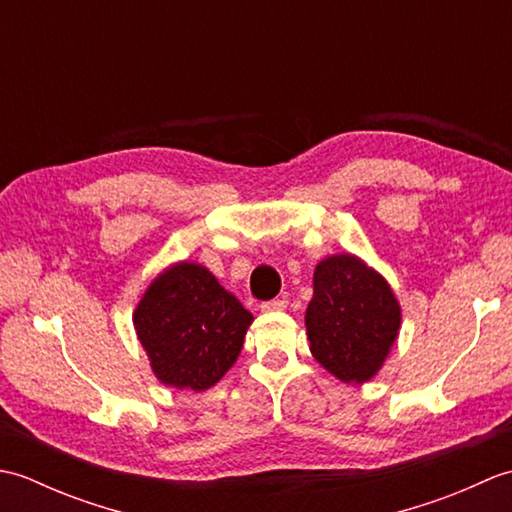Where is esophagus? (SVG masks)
<instances>
[{
  "mask_svg": "<svg viewBox=\"0 0 512 512\" xmlns=\"http://www.w3.org/2000/svg\"><path fill=\"white\" fill-rule=\"evenodd\" d=\"M288 306V301L286 299H270V301H264L262 308L264 312H275V310H284Z\"/></svg>",
  "mask_w": 512,
  "mask_h": 512,
  "instance_id": "1",
  "label": "esophagus"
}]
</instances>
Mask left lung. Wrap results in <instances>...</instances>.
<instances>
[{"mask_svg": "<svg viewBox=\"0 0 512 512\" xmlns=\"http://www.w3.org/2000/svg\"><path fill=\"white\" fill-rule=\"evenodd\" d=\"M400 328L387 281L354 255L323 259L306 310L310 352L343 383H365L385 363Z\"/></svg>", "mask_w": 512, "mask_h": 512, "instance_id": "1", "label": "left lung"}]
</instances>
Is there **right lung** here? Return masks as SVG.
Returning <instances> with one entry per match:
<instances>
[{
	"instance_id": "add662e5",
	"label": "right lung",
	"mask_w": 512,
	"mask_h": 512,
	"mask_svg": "<svg viewBox=\"0 0 512 512\" xmlns=\"http://www.w3.org/2000/svg\"><path fill=\"white\" fill-rule=\"evenodd\" d=\"M250 314L200 264L167 268L140 299L134 328L160 383L204 391L242 352Z\"/></svg>"
}]
</instances>
